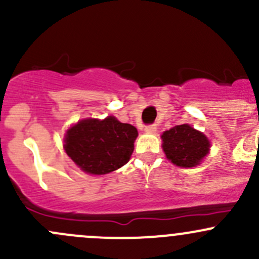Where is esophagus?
I'll return each mask as SVG.
<instances>
[{"instance_id":"esophagus-1","label":"esophagus","mask_w":259,"mask_h":259,"mask_svg":"<svg viewBox=\"0 0 259 259\" xmlns=\"http://www.w3.org/2000/svg\"><path fill=\"white\" fill-rule=\"evenodd\" d=\"M155 132H156L155 124H151V125H148V126H145V133H148V134H153V133Z\"/></svg>"}]
</instances>
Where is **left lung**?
<instances>
[{
    "label": "left lung",
    "mask_w": 259,
    "mask_h": 259,
    "mask_svg": "<svg viewBox=\"0 0 259 259\" xmlns=\"http://www.w3.org/2000/svg\"><path fill=\"white\" fill-rule=\"evenodd\" d=\"M163 150L166 158L177 166L193 168L209 153L210 143L203 133L189 124L177 125L161 135Z\"/></svg>",
    "instance_id": "8db88e82"
}]
</instances>
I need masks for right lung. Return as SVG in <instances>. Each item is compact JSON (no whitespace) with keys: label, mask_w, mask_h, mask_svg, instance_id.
Here are the masks:
<instances>
[{"label":"right lung","mask_w":259,"mask_h":259,"mask_svg":"<svg viewBox=\"0 0 259 259\" xmlns=\"http://www.w3.org/2000/svg\"><path fill=\"white\" fill-rule=\"evenodd\" d=\"M137 137V127L114 116L82 119L66 132L64 149L81 170L104 176L129 161Z\"/></svg>","instance_id":"right-lung-1"}]
</instances>
